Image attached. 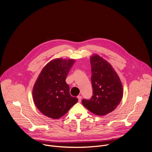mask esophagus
I'll return each mask as SVG.
<instances>
[{
	"label": "esophagus",
	"mask_w": 152,
	"mask_h": 152,
	"mask_svg": "<svg viewBox=\"0 0 152 152\" xmlns=\"http://www.w3.org/2000/svg\"><path fill=\"white\" fill-rule=\"evenodd\" d=\"M77 99H78V102H81V99H82V96H77Z\"/></svg>",
	"instance_id": "obj_1"
}]
</instances>
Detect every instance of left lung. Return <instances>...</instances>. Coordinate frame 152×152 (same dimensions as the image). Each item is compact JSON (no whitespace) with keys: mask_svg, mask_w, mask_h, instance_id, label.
Returning <instances> with one entry per match:
<instances>
[{"mask_svg":"<svg viewBox=\"0 0 152 152\" xmlns=\"http://www.w3.org/2000/svg\"><path fill=\"white\" fill-rule=\"evenodd\" d=\"M93 96L83 99V105L97 115H104L113 111L120 103L123 94L121 80L111 66L97 55L90 58Z\"/></svg>","mask_w":152,"mask_h":152,"instance_id":"1","label":"left lung"}]
</instances>
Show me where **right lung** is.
<instances>
[{
    "label": "right lung",
    "instance_id": "obj_1",
    "mask_svg": "<svg viewBox=\"0 0 152 152\" xmlns=\"http://www.w3.org/2000/svg\"><path fill=\"white\" fill-rule=\"evenodd\" d=\"M75 61L56 59L42 69L33 88L34 103L44 115L57 119L66 114L78 99L70 94L66 79Z\"/></svg>",
    "mask_w": 152,
    "mask_h": 152
}]
</instances>
